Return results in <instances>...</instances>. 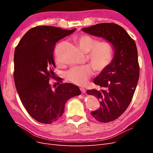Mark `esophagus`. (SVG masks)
I'll return each mask as SVG.
<instances>
[{"label": "esophagus", "mask_w": 153, "mask_h": 153, "mask_svg": "<svg viewBox=\"0 0 153 153\" xmlns=\"http://www.w3.org/2000/svg\"><path fill=\"white\" fill-rule=\"evenodd\" d=\"M80 91H82V93H85V92H86V90H85V89H84V88H83V87H80Z\"/></svg>", "instance_id": "1"}]
</instances>
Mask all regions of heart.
Instances as JSON below:
<instances>
[{
	"label": "heart",
	"instance_id": "heart-1",
	"mask_svg": "<svg viewBox=\"0 0 153 153\" xmlns=\"http://www.w3.org/2000/svg\"><path fill=\"white\" fill-rule=\"evenodd\" d=\"M75 43L82 52L88 53L87 58L96 71H101L107 66L112 60V45L109 41L97 40L92 37L82 34L75 39ZM92 75L90 65L74 67L66 73V78L73 84L85 85L88 78Z\"/></svg>",
	"mask_w": 153,
	"mask_h": 153
}]
</instances>
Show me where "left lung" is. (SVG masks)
<instances>
[{"label":"left lung","mask_w":153,"mask_h":153,"mask_svg":"<svg viewBox=\"0 0 153 153\" xmlns=\"http://www.w3.org/2000/svg\"><path fill=\"white\" fill-rule=\"evenodd\" d=\"M112 44V61L94 79L100 90H87V94L100 100V107L91 113L97 121L108 123L124 112L133 98L139 78L138 52L134 40L120 25L102 23L82 29Z\"/></svg>","instance_id":"1"}]
</instances>
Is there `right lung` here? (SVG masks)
<instances>
[{
    "label": "right lung",
    "instance_id": "add662e5",
    "mask_svg": "<svg viewBox=\"0 0 153 153\" xmlns=\"http://www.w3.org/2000/svg\"><path fill=\"white\" fill-rule=\"evenodd\" d=\"M53 26H38L22 37L14 54V80L22 103L37 121L51 124L62 116L66 101L81 91L72 84H60L53 89V51L56 42L75 31ZM61 82L62 78H57Z\"/></svg>",
    "mask_w": 153,
    "mask_h": 153
}]
</instances>
